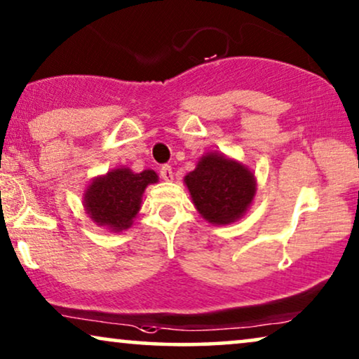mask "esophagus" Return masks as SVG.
<instances>
[{"label": "esophagus", "instance_id": "34e87169", "mask_svg": "<svg viewBox=\"0 0 359 359\" xmlns=\"http://www.w3.org/2000/svg\"><path fill=\"white\" fill-rule=\"evenodd\" d=\"M159 174H161V177L162 179L165 180V182H170V180H174V172H172V167L170 165H162L161 167V170H159Z\"/></svg>", "mask_w": 359, "mask_h": 359}]
</instances>
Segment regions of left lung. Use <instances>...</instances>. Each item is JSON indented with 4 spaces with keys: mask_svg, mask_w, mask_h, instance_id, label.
Instances as JSON below:
<instances>
[{
    "mask_svg": "<svg viewBox=\"0 0 359 359\" xmlns=\"http://www.w3.org/2000/svg\"><path fill=\"white\" fill-rule=\"evenodd\" d=\"M198 213L213 224L240 219L256 195L255 174L222 152H208L184 177Z\"/></svg>",
    "mask_w": 359,
    "mask_h": 359,
    "instance_id": "left-lung-1",
    "label": "left lung"
}]
</instances>
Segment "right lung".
I'll use <instances>...</instances> for the list:
<instances>
[{
    "label": "right lung",
    "mask_w": 359,
    "mask_h": 359,
    "mask_svg": "<svg viewBox=\"0 0 359 359\" xmlns=\"http://www.w3.org/2000/svg\"><path fill=\"white\" fill-rule=\"evenodd\" d=\"M157 180L154 170L135 174L128 167H119L90 182L83 194L85 210L98 226H107L114 233L123 231L131 226L140 212L147 185Z\"/></svg>",
    "instance_id": "add662e5"
}]
</instances>
